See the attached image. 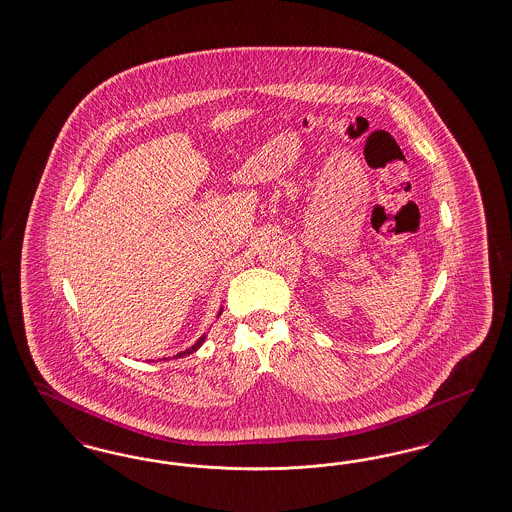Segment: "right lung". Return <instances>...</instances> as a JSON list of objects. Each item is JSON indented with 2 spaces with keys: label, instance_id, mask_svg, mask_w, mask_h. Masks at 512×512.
<instances>
[{
  "label": "right lung",
  "instance_id": "1",
  "mask_svg": "<svg viewBox=\"0 0 512 512\" xmlns=\"http://www.w3.org/2000/svg\"><path fill=\"white\" fill-rule=\"evenodd\" d=\"M221 314H223V308H221V310H219V314H217V318H219V316H221ZM204 341H205V335H202V337H200V339H198V341H196V343H194V345H192V347L186 348V350H183V352H179V354H177V356H173V358H183V356H186V354H192V352H196V350H198V348H200V347H202V345H204Z\"/></svg>",
  "mask_w": 512,
  "mask_h": 512
}]
</instances>
